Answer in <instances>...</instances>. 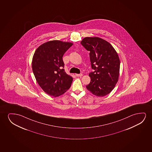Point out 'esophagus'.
<instances>
[{"instance_id":"1","label":"esophagus","mask_w":152,"mask_h":152,"mask_svg":"<svg viewBox=\"0 0 152 152\" xmlns=\"http://www.w3.org/2000/svg\"><path fill=\"white\" fill-rule=\"evenodd\" d=\"M83 75V74H81H81H76V76L77 77H81Z\"/></svg>"}]
</instances>
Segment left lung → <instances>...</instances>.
<instances>
[{
	"instance_id": "obj_1",
	"label": "left lung",
	"mask_w": 152,
	"mask_h": 152,
	"mask_svg": "<svg viewBox=\"0 0 152 152\" xmlns=\"http://www.w3.org/2000/svg\"><path fill=\"white\" fill-rule=\"evenodd\" d=\"M81 45L89 51L94 72L89 73L91 81L88 90L97 96L110 94L118 80L120 60L116 50L106 40L99 37H85Z\"/></svg>"
}]
</instances>
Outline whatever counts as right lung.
Here are the masks:
<instances>
[{"label":"right lung","mask_w":152,"mask_h":152,"mask_svg":"<svg viewBox=\"0 0 152 152\" xmlns=\"http://www.w3.org/2000/svg\"><path fill=\"white\" fill-rule=\"evenodd\" d=\"M73 43L60 40L47 42L38 47L32 60L36 81L46 93L57 97L71 87L73 77L65 72L63 56Z\"/></svg>","instance_id":"obj_1"}]
</instances>
